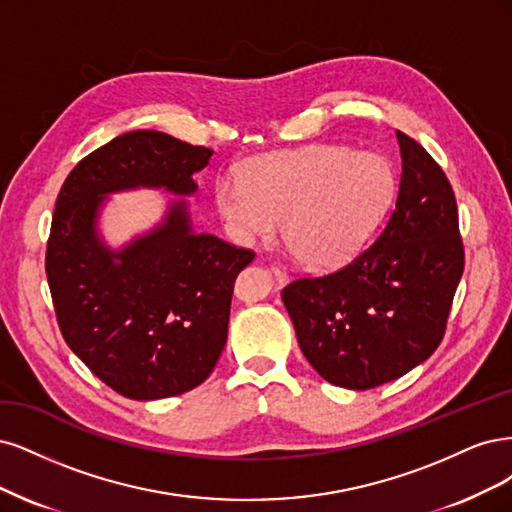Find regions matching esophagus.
<instances>
[{
	"instance_id": "1",
	"label": "esophagus",
	"mask_w": 512,
	"mask_h": 512,
	"mask_svg": "<svg viewBox=\"0 0 512 512\" xmlns=\"http://www.w3.org/2000/svg\"><path fill=\"white\" fill-rule=\"evenodd\" d=\"M270 270H272V274H274L278 285H285L287 280H289V272H287L283 266H280V263H272Z\"/></svg>"
}]
</instances>
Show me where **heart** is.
Segmentation results:
<instances>
[{
	"label": "heart",
	"mask_w": 512,
	"mask_h": 512,
	"mask_svg": "<svg viewBox=\"0 0 512 512\" xmlns=\"http://www.w3.org/2000/svg\"><path fill=\"white\" fill-rule=\"evenodd\" d=\"M393 189L385 157L310 144L253 159L242 178L219 176L214 202L238 242L270 240L283 221V242L302 266L334 268L374 232Z\"/></svg>",
	"instance_id": "1"
}]
</instances>
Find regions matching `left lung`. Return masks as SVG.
Masks as SVG:
<instances>
[{"instance_id": "8db88e82", "label": "left lung", "mask_w": 512, "mask_h": 512, "mask_svg": "<svg viewBox=\"0 0 512 512\" xmlns=\"http://www.w3.org/2000/svg\"><path fill=\"white\" fill-rule=\"evenodd\" d=\"M402 178L381 234L340 270L300 276L283 302L308 364L327 383L372 389L442 342L464 272L455 193L425 148L398 131Z\"/></svg>"}]
</instances>
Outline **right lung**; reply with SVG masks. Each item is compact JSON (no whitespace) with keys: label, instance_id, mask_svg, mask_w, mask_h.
<instances>
[{"label":"right lung","instance_id":"add662e5","mask_svg":"<svg viewBox=\"0 0 512 512\" xmlns=\"http://www.w3.org/2000/svg\"><path fill=\"white\" fill-rule=\"evenodd\" d=\"M212 148L161 131H129L80 159L65 178L46 244V278L70 349L131 400H161L202 385L227 340L236 276L251 249L195 234L174 202L151 234L114 253L95 234L104 195L166 187L189 195Z\"/></svg>","mask_w":512,"mask_h":512}]
</instances>
